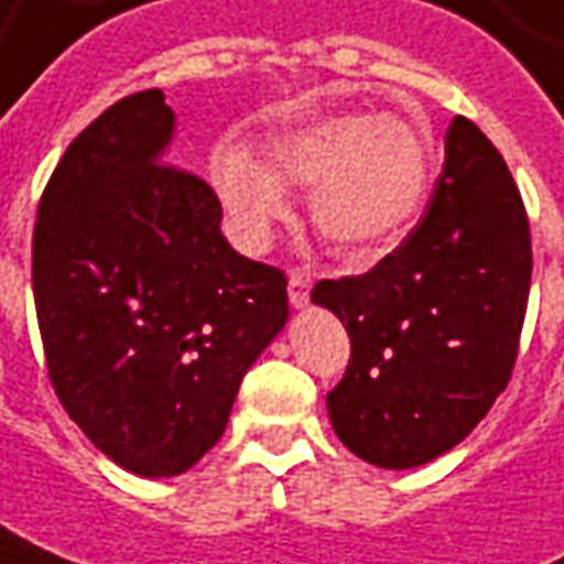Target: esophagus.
Segmentation results:
<instances>
[{
  "label": "esophagus",
  "mask_w": 564,
  "mask_h": 564,
  "mask_svg": "<svg viewBox=\"0 0 564 564\" xmlns=\"http://www.w3.org/2000/svg\"><path fill=\"white\" fill-rule=\"evenodd\" d=\"M286 290H290V305L293 308H305L308 305V293H312V274L302 271V268H293Z\"/></svg>",
  "instance_id": "34e87169"
}]
</instances>
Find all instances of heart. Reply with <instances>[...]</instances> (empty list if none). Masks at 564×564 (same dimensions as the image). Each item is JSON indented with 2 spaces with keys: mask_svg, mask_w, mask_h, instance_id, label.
<instances>
[{
  "mask_svg": "<svg viewBox=\"0 0 564 564\" xmlns=\"http://www.w3.org/2000/svg\"><path fill=\"white\" fill-rule=\"evenodd\" d=\"M209 172L243 250H265L290 216L286 187H302L312 191L314 228L333 250L351 262H373L423 216L432 153L416 126L401 117L333 113L271 138L268 163L240 148H221Z\"/></svg>",
  "mask_w": 564,
  "mask_h": 564,
  "instance_id": "b5f03b06",
  "label": "heart"
}]
</instances>
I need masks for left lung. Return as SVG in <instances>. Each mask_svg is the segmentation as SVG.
<instances>
[{"label":"left lung","mask_w":564,"mask_h":564,"mask_svg":"<svg viewBox=\"0 0 564 564\" xmlns=\"http://www.w3.org/2000/svg\"><path fill=\"white\" fill-rule=\"evenodd\" d=\"M531 286V234L500 151L466 117L411 237L361 278L321 281L312 302L351 339L327 394L333 432L379 469L457 447L507 389Z\"/></svg>","instance_id":"left-lung-1"}]
</instances>
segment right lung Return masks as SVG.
<instances>
[{"instance_id":"1","label":"right lung","mask_w":564,"mask_h":564,"mask_svg":"<svg viewBox=\"0 0 564 564\" xmlns=\"http://www.w3.org/2000/svg\"><path fill=\"white\" fill-rule=\"evenodd\" d=\"M175 113L148 89L73 138L33 231L48 377L126 473L172 478L221 438L283 330L286 278L231 250L213 187L166 166Z\"/></svg>"}]
</instances>
